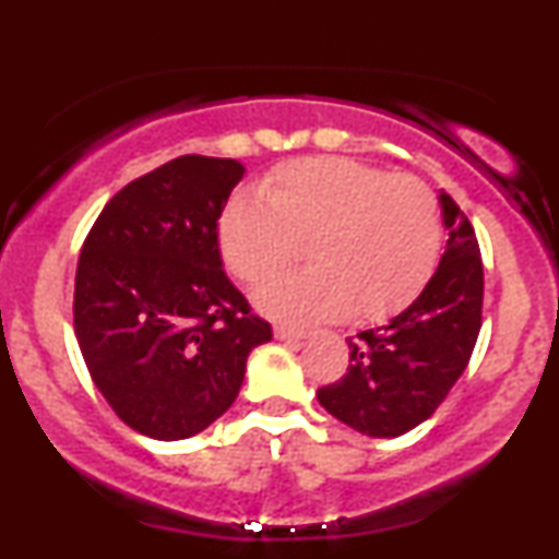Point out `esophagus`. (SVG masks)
Returning <instances> with one entry per match:
<instances>
[{
    "instance_id": "esophagus-1",
    "label": "esophagus",
    "mask_w": 559,
    "mask_h": 559,
    "mask_svg": "<svg viewBox=\"0 0 559 559\" xmlns=\"http://www.w3.org/2000/svg\"><path fill=\"white\" fill-rule=\"evenodd\" d=\"M273 333H275V338H284V342L286 338H305L307 336L305 329H294V325H284V323L275 325Z\"/></svg>"
}]
</instances>
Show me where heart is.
<instances>
[{
    "label": "heart",
    "mask_w": 559,
    "mask_h": 559,
    "mask_svg": "<svg viewBox=\"0 0 559 559\" xmlns=\"http://www.w3.org/2000/svg\"><path fill=\"white\" fill-rule=\"evenodd\" d=\"M262 195L236 194L217 226L221 252L243 284H265L310 241L312 267L258 292L265 316L316 323L355 312L386 320L413 305L439 265L441 221L433 191L413 176L344 157L278 165Z\"/></svg>",
    "instance_id": "obj_1"
}]
</instances>
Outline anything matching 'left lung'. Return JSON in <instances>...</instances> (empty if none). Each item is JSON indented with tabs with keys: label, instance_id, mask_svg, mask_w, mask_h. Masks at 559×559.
<instances>
[{
	"label": "left lung",
	"instance_id": "obj_1",
	"mask_svg": "<svg viewBox=\"0 0 559 559\" xmlns=\"http://www.w3.org/2000/svg\"><path fill=\"white\" fill-rule=\"evenodd\" d=\"M449 230L439 267L407 310L349 342V368L318 389V402L355 431L391 439L436 413L476 346L484 310V262L476 230L454 199L439 194Z\"/></svg>",
	"mask_w": 559,
	"mask_h": 559
}]
</instances>
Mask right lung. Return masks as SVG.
I'll return each instance as SVG.
<instances>
[{"mask_svg": "<svg viewBox=\"0 0 559 559\" xmlns=\"http://www.w3.org/2000/svg\"><path fill=\"white\" fill-rule=\"evenodd\" d=\"M241 176L236 159H170L123 186L81 247L83 362L115 415L150 439H189L221 418L249 352L273 338L217 249V217Z\"/></svg>", "mask_w": 559, "mask_h": 559, "instance_id": "1", "label": "right lung"}]
</instances>
